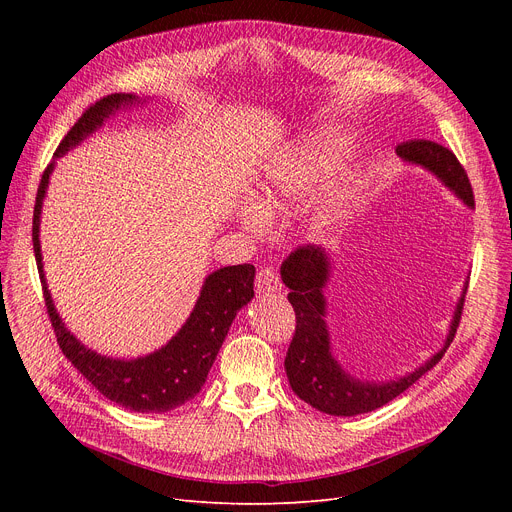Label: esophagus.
Returning a JSON list of instances; mask_svg holds the SVG:
<instances>
[{"label": "esophagus", "mask_w": 512, "mask_h": 512, "mask_svg": "<svg viewBox=\"0 0 512 512\" xmlns=\"http://www.w3.org/2000/svg\"><path fill=\"white\" fill-rule=\"evenodd\" d=\"M255 288H257L259 294L282 290V282H280L274 267H261V270L257 272V276H255Z\"/></svg>", "instance_id": "34e87169"}]
</instances>
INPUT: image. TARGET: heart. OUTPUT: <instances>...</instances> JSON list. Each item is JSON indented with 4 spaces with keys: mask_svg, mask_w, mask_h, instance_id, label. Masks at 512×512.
<instances>
[{
    "mask_svg": "<svg viewBox=\"0 0 512 512\" xmlns=\"http://www.w3.org/2000/svg\"><path fill=\"white\" fill-rule=\"evenodd\" d=\"M344 149L346 139L336 132H319L307 139L297 155L288 159V164L278 166L274 172L267 174V182L261 188L259 209L249 207L242 213V222L251 230H261L265 226L263 213L274 215L315 195L319 184L336 168ZM361 182V172H348L336 186V191L321 205L319 222L328 226L338 220L344 209L357 197Z\"/></svg>",
    "mask_w": 512,
    "mask_h": 512,
    "instance_id": "obj_1",
    "label": "heart"
}]
</instances>
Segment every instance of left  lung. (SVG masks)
<instances>
[{"label": "left lung", "instance_id": "left-lung-1", "mask_svg": "<svg viewBox=\"0 0 512 512\" xmlns=\"http://www.w3.org/2000/svg\"><path fill=\"white\" fill-rule=\"evenodd\" d=\"M396 153L402 159L411 161V164H419L429 172H434L469 207L475 205L469 176L450 149L434 141L415 139L400 143ZM280 274L282 282L290 288L288 301L294 309V315H297V326H294V336L284 359L288 382L294 394L305 400L307 405L328 415L353 417L384 407L386 402L411 388L425 371L432 369L444 357L446 348L454 340L456 328L461 324L465 292L459 305H456L452 326L442 351H438L425 365L417 367L409 375H402L398 380L361 382L353 378V375H348L330 353V336L324 321L326 299L321 294V288L326 286L330 274V261L326 253L315 245L297 247L284 259Z\"/></svg>", "mask_w": 512, "mask_h": 512}]
</instances>
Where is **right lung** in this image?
Instances as JSON below:
<instances>
[{"label": "right lung", "instance_id": "add662e5", "mask_svg": "<svg viewBox=\"0 0 512 512\" xmlns=\"http://www.w3.org/2000/svg\"><path fill=\"white\" fill-rule=\"evenodd\" d=\"M132 101H137V97L112 93L89 105L83 116L68 130L53 155L62 157L68 149L76 147L87 134L101 126L105 118H110V114ZM51 170L53 164L45 168L35 199L33 249L47 315L51 319V328L56 332L62 353L105 398L118 402L124 409L137 413H166L184 405L186 400L195 398L205 384L207 373L215 357H218L236 311L253 299L255 265H228L209 274L191 317L186 319L180 332L164 348H159L157 353L134 361L101 357L93 353L91 348H85L64 328L45 284L39 247V215Z\"/></svg>", "mask_w": 512, "mask_h": 512}]
</instances>
